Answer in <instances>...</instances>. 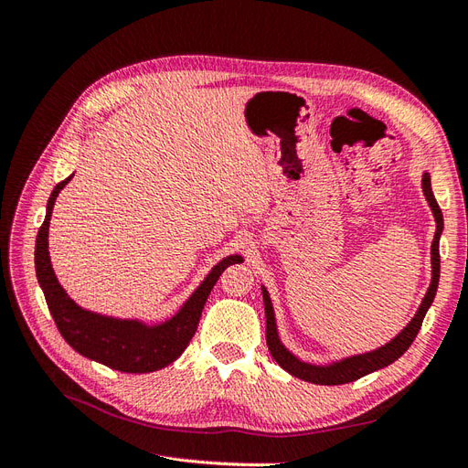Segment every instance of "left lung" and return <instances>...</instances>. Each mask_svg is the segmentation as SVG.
I'll use <instances>...</instances> for the list:
<instances>
[{
    "label": "left lung",
    "instance_id": "obj_1",
    "mask_svg": "<svg viewBox=\"0 0 468 468\" xmlns=\"http://www.w3.org/2000/svg\"><path fill=\"white\" fill-rule=\"evenodd\" d=\"M421 189H423V197L433 212L435 218V236L431 242V282L428 287L426 296L418 308V313L414 314V318L410 320L404 330L394 335L388 344L380 346L373 351H365V353H357V356H349L339 361H332L328 365H314V363H306L303 359H299L294 356L292 351H289L285 347V344L281 342L279 332H277V322H275V310H273V303L271 296H269L265 285H261V294H263V306H265V339H267V347L271 351V357L285 369L289 375L303 378L306 382H314V385H346V382H353L365 375H369L373 371L385 369L390 363H394L400 356H404V351L412 346V342L416 339L420 325L426 318V313L430 310L435 292H437V285H439V238H441L443 232V215L441 208H439L433 191H431V179L430 174L423 172L421 176Z\"/></svg>",
    "mask_w": 468,
    "mask_h": 468
}]
</instances>
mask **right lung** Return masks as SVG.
<instances>
[{"mask_svg":"<svg viewBox=\"0 0 468 468\" xmlns=\"http://www.w3.org/2000/svg\"><path fill=\"white\" fill-rule=\"evenodd\" d=\"M74 174L60 181L48 197L47 217L37 234L35 269L38 285L45 292L50 314L58 325L62 337L80 356L101 363L121 373H152L174 363L186 347L199 325V318L212 287L217 285L222 271L232 263H242L239 253L222 258L210 269L189 299L169 318L146 324L138 318H115L93 313L80 306L54 275L48 251V226L56 197L66 187Z\"/></svg>","mask_w":468,"mask_h":468,"instance_id":"obj_1","label":"right lung"}]
</instances>
